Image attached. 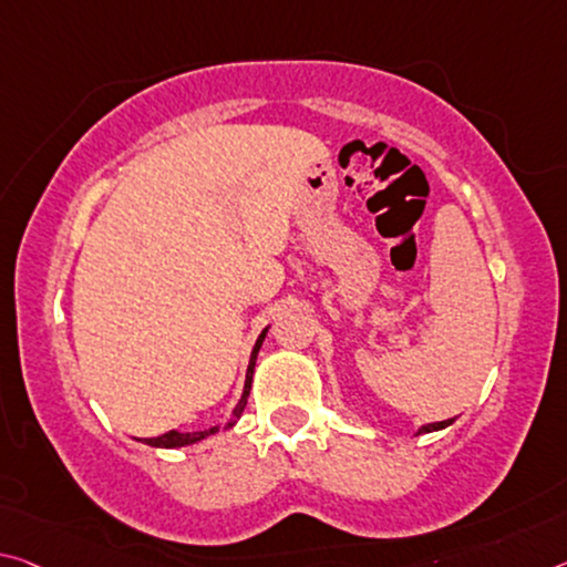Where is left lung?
I'll return each mask as SVG.
<instances>
[{"instance_id": "8db88e82", "label": "left lung", "mask_w": 567, "mask_h": 567, "mask_svg": "<svg viewBox=\"0 0 567 567\" xmlns=\"http://www.w3.org/2000/svg\"><path fill=\"white\" fill-rule=\"evenodd\" d=\"M452 421H454V419H446V421H436V424H426V426H421L419 434H424V431H436V429H444V426L452 424Z\"/></svg>"}]
</instances>
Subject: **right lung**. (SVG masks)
Returning a JSON list of instances; mask_svg holds the SVG:
<instances>
[{"label":"right lung","instance_id":"add662e5","mask_svg":"<svg viewBox=\"0 0 567 567\" xmlns=\"http://www.w3.org/2000/svg\"><path fill=\"white\" fill-rule=\"evenodd\" d=\"M265 336H267V328L262 330V336L257 338L255 350H251L249 368H247V381H245V393H241V399H239V406L235 409V416H239V413L245 411V406H247V396H249V389H251V373H255V361H257L259 346H262ZM229 426H235V421H231ZM214 431H217V426H212V429H206V431H188V434H182V431H168V434H164V436L146 439V444H151V446H164V449H176V446H186V444L202 442V439H206V436H209V434H214Z\"/></svg>","mask_w":567,"mask_h":567}]
</instances>
